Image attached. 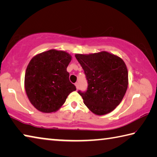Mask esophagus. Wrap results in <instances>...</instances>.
Segmentation results:
<instances>
[{"label": "esophagus", "instance_id": "34e87169", "mask_svg": "<svg viewBox=\"0 0 157 157\" xmlns=\"http://www.w3.org/2000/svg\"><path fill=\"white\" fill-rule=\"evenodd\" d=\"M75 86H76L77 90H78L79 89V84L78 83V82H76V83L75 84Z\"/></svg>", "mask_w": 157, "mask_h": 157}]
</instances>
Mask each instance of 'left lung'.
I'll use <instances>...</instances> for the list:
<instances>
[{
  "instance_id": "1",
  "label": "left lung",
  "mask_w": 157,
  "mask_h": 157,
  "mask_svg": "<svg viewBox=\"0 0 157 157\" xmlns=\"http://www.w3.org/2000/svg\"><path fill=\"white\" fill-rule=\"evenodd\" d=\"M75 57L88 81L86 91H78L84 105L91 112L99 116L115 109L128 86V71L124 61L106 51L75 54Z\"/></svg>"
}]
</instances>
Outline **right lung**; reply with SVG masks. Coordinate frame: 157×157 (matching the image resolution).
<instances>
[{
  "label": "right lung",
  "instance_id": "1",
  "mask_svg": "<svg viewBox=\"0 0 157 157\" xmlns=\"http://www.w3.org/2000/svg\"><path fill=\"white\" fill-rule=\"evenodd\" d=\"M71 58L69 53L55 49L32 58L25 71V89L31 104L37 110L55 112L68 95L76 90L66 70Z\"/></svg>",
  "mask_w": 157,
  "mask_h": 157
}]
</instances>
